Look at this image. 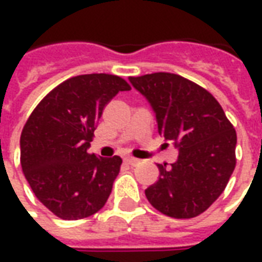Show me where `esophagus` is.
<instances>
[{"label": "esophagus", "instance_id": "esophagus-1", "mask_svg": "<svg viewBox=\"0 0 262 262\" xmlns=\"http://www.w3.org/2000/svg\"><path fill=\"white\" fill-rule=\"evenodd\" d=\"M125 163H127V164H130V165H137V164H140V160L135 159V157H126Z\"/></svg>", "mask_w": 262, "mask_h": 262}]
</instances>
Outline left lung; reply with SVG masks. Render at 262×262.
<instances>
[{
    "mask_svg": "<svg viewBox=\"0 0 262 262\" xmlns=\"http://www.w3.org/2000/svg\"><path fill=\"white\" fill-rule=\"evenodd\" d=\"M150 103L159 133L178 148L171 167L144 191L161 213L191 219L225 191L236 167L237 135L214 97L192 81L171 73L129 77Z\"/></svg>",
    "mask_w": 262,
    "mask_h": 262,
    "instance_id": "obj_1",
    "label": "left lung"
}]
</instances>
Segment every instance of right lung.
Segmentation results:
<instances>
[{
    "mask_svg": "<svg viewBox=\"0 0 262 262\" xmlns=\"http://www.w3.org/2000/svg\"><path fill=\"white\" fill-rule=\"evenodd\" d=\"M112 74L71 77L49 92L20 135V165L32 191L57 217L77 220L97 213L108 201L122 164L119 156L90 154L103 108L129 91Z\"/></svg>",
    "mask_w": 262,
    "mask_h": 262,
    "instance_id": "1",
    "label": "right lung"
}]
</instances>
